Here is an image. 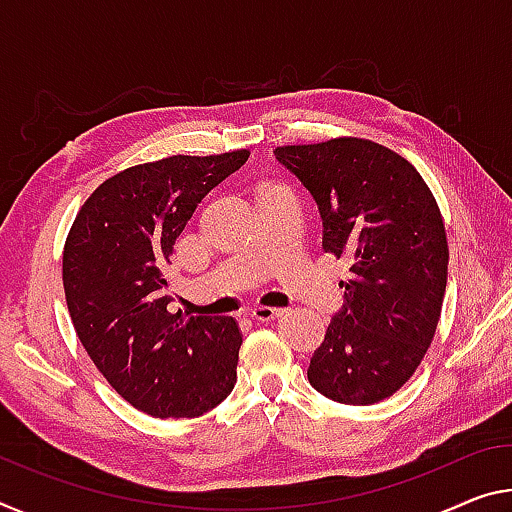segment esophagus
<instances>
[{"instance_id":"1","label":"esophagus","mask_w":512,"mask_h":512,"mask_svg":"<svg viewBox=\"0 0 512 512\" xmlns=\"http://www.w3.org/2000/svg\"><path fill=\"white\" fill-rule=\"evenodd\" d=\"M250 316H253L255 321H275L282 316L280 307H266V305H257L250 310Z\"/></svg>"}]
</instances>
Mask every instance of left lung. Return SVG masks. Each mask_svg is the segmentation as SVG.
Listing matches in <instances>:
<instances>
[{
  "label": "left lung",
  "mask_w": 512,
  "mask_h": 512,
  "mask_svg": "<svg viewBox=\"0 0 512 512\" xmlns=\"http://www.w3.org/2000/svg\"><path fill=\"white\" fill-rule=\"evenodd\" d=\"M275 157L319 205L323 250L351 259L346 303L307 378L332 401H385L417 371L440 321L449 246L433 191L399 152L360 136L280 145Z\"/></svg>",
  "instance_id": "obj_1"
}]
</instances>
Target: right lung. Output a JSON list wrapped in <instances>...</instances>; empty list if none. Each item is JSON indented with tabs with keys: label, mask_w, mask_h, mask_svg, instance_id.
I'll use <instances>...</instances> for the list:
<instances>
[{
	"label": "right lung",
	"mask_w": 512,
	"mask_h": 512,
	"mask_svg": "<svg viewBox=\"0 0 512 512\" xmlns=\"http://www.w3.org/2000/svg\"><path fill=\"white\" fill-rule=\"evenodd\" d=\"M248 157L175 154L120 170L88 196L68 232L72 326L97 371L145 415L200 417L237 383V321L168 312L164 269L198 202Z\"/></svg>",
	"instance_id": "1"
}]
</instances>
